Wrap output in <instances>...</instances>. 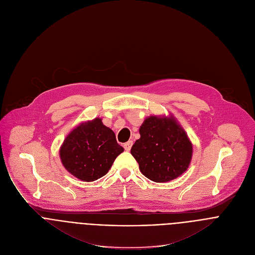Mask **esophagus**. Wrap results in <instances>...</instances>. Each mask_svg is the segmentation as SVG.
Instances as JSON below:
<instances>
[{
  "label": "esophagus",
  "mask_w": 255,
  "mask_h": 255,
  "mask_svg": "<svg viewBox=\"0 0 255 255\" xmlns=\"http://www.w3.org/2000/svg\"><path fill=\"white\" fill-rule=\"evenodd\" d=\"M132 144H133V142L131 141V140H129L128 142H126V143H124V148H125V150H127V151H129L130 149H131V146H132Z\"/></svg>",
  "instance_id": "34e87169"
}]
</instances>
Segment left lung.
Masks as SVG:
<instances>
[{"label":"left lung","instance_id":"1","mask_svg":"<svg viewBox=\"0 0 255 255\" xmlns=\"http://www.w3.org/2000/svg\"><path fill=\"white\" fill-rule=\"evenodd\" d=\"M140 138L131 147L141 173L156 182L170 181L188 169L193 146L184 130L171 118H146Z\"/></svg>","mask_w":255,"mask_h":255}]
</instances>
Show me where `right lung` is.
Instances as JSON below:
<instances>
[{
	"mask_svg": "<svg viewBox=\"0 0 255 255\" xmlns=\"http://www.w3.org/2000/svg\"><path fill=\"white\" fill-rule=\"evenodd\" d=\"M123 150L114 131L96 118L67 135L59 154L67 171L83 181H93L108 173Z\"/></svg>",
	"mask_w": 255,
	"mask_h": 255,
	"instance_id": "1",
	"label": "right lung"
}]
</instances>
